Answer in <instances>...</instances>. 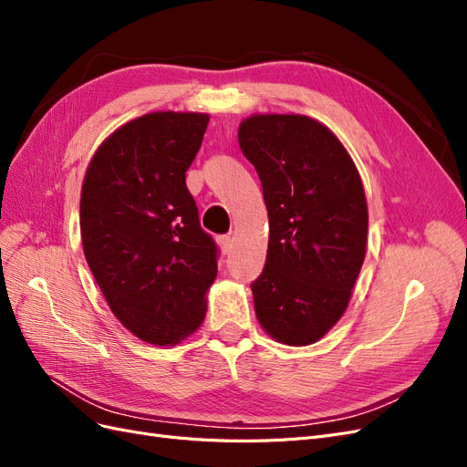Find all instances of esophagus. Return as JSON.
I'll return each mask as SVG.
<instances>
[{
	"instance_id": "obj_1",
	"label": "esophagus",
	"mask_w": 467,
	"mask_h": 467,
	"mask_svg": "<svg viewBox=\"0 0 467 467\" xmlns=\"http://www.w3.org/2000/svg\"><path fill=\"white\" fill-rule=\"evenodd\" d=\"M218 245H220L223 255H228V253L232 251V237L230 235H220L218 237Z\"/></svg>"
}]
</instances>
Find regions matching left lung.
<instances>
[{"label": "left lung", "instance_id": "1", "mask_svg": "<svg viewBox=\"0 0 467 467\" xmlns=\"http://www.w3.org/2000/svg\"><path fill=\"white\" fill-rule=\"evenodd\" d=\"M237 140L268 212L265 271L251 286L257 319L282 345H314L347 312L364 263L360 173L337 134L306 115L257 112Z\"/></svg>", "mask_w": 467, "mask_h": 467}]
</instances>
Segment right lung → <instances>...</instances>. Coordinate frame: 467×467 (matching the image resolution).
Wrapping results in <instances>:
<instances>
[{
	"instance_id": "obj_1",
	"label": "right lung",
	"mask_w": 467,
	"mask_h": 467,
	"mask_svg": "<svg viewBox=\"0 0 467 467\" xmlns=\"http://www.w3.org/2000/svg\"><path fill=\"white\" fill-rule=\"evenodd\" d=\"M210 115L155 110L110 132L86 169L81 245L115 317L140 341L171 347L201 327L216 245L185 173Z\"/></svg>"
}]
</instances>
